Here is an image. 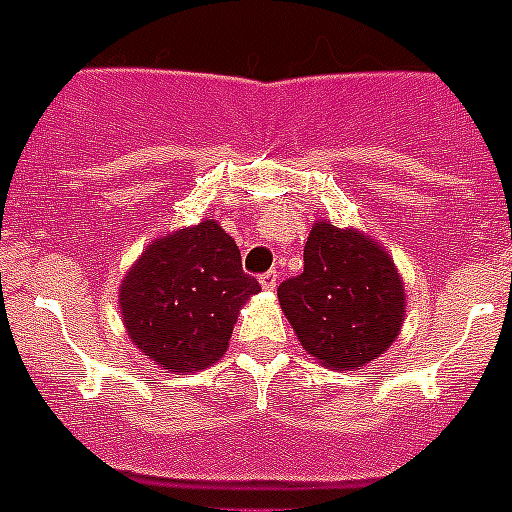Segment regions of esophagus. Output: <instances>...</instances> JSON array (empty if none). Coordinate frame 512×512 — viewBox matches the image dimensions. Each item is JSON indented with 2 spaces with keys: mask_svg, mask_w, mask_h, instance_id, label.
Instances as JSON below:
<instances>
[{
  "mask_svg": "<svg viewBox=\"0 0 512 512\" xmlns=\"http://www.w3.org/2000/svg\"><path fill=\"white\" fill-rule=\"evenodd\" d=\"M261 287L266 289V292H274L276 289V281H279V271H266V274L259 276Z\"/></svg>",
  "mask_w": 512,
  "mask_h": 512,
  "instance_id": "1",
  "label": "esophagus"
}]
</instances>
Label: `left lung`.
<instances>
[{
  "label": "left lung",
  "instance_id": "obj_1",
  "mask_svg": "<svg viewBox=\"0 0 512 512\" xmlns=\"http://www.w3.org/2000/svg\"><path fill=\"white\" fill-rule=\"evenodd\" d=\"M276 294L302 348L332 370L381 358L406 317L403 279L386 248L330 220L312 225L304 271L281 281Z\"/></svg>",
  "mask_w": 512,
  "mask_h": 512
}]
</instances>
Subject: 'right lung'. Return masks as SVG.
<instances>
[{"mask_svg":"<svg viewBox=\"0 0 512 512\" xmlns=\"http://www.w3.org/2000/svg\"><path fill=\"white\" fill-rule=\"evenodd\" d=\"M259 292L236 241L203 220L144 248L121 281L119 307L131 342L159 368L187 375L223 358L238 309Z\"/></svg>","mask_w":512,"mask_h":512,"instance_id":"add662e5","label":"right lung"}]
</instances>
